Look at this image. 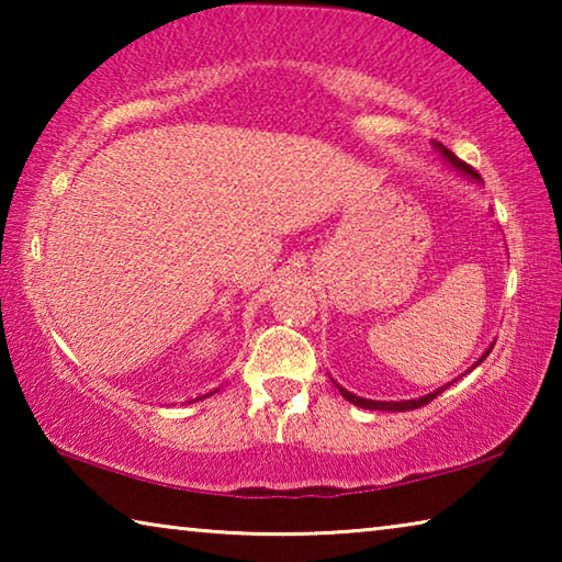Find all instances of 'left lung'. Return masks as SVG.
<instances>
[{"mask_svg": "<svg viewBox=\"0 0 562 562\" xmlns=\"http://www.w3.org/2000/svg\"><path fill=\"white\" fill-rule=\"evenodd\" d=\"M436 148L441 150V156L449 160V164L453 166V168H459L461 173H465L469 178H475V180H481V176H479V170H473L469 164H463V160L456 156V154H451L449 148H443L441 144H436ZM491 349L493 347H488L486 349V355H483L479 361H475V364H481L483 359H486L488 355H491ZM473 369V367H471ZM449 386V384H446ZM446 386H441V389H436V392H431V394H426V396H418V398H406V402H374V398H361V396H357V394H351V392H347V389H341L339 384H337V389H339V394L347 398V402H351L355 406H361V408H372V412H412V408H418V406H426L429 402H434L436 396H439Z\"/></svg>", "mask_w": 562, "mask_h": 562, "instance_id": "1", "label": "left lung"}]
</instances>
